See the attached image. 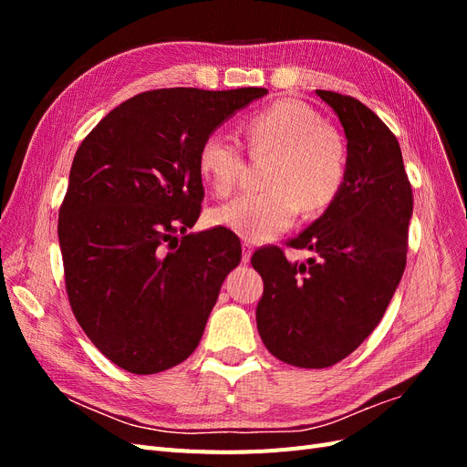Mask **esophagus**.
Wrapping results in <instances>:
<instances>
[{
  "label": "esophagus",
  "mask_w": 467,
  "mask_h": 467,
  "mask_svg": "<svg viewBox=\"0 0 467 467\" xmlns=\"http://www.w3.org/2000/svg\"><path fill=\"white\" fill-rule=\"evenodd\" d=\"M251 255H253V245L247 244V242H244V244H242V261H244V263H249V261H251Z\"/></svg>",
  "instance_id": "34e87169"
}]
</instances>
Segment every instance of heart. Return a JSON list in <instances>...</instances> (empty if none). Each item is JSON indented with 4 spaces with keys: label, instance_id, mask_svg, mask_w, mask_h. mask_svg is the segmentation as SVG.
Wrapping results in <instances>:
<instances>
[{
    "label": "heart",
    "instance_id": "heart-1",
    "mask_svg": "<svg viewBox=\"0 0 467 467\" xmlns=\"http://www.w3.org/2000/svg\"><path fill=\"white\" fill-rule=\"evenodd\" d=\"M253 155H273L263 192H249L218 206L212 223L247 242H268L286 232L304 208L309 214L327 208L341 192L348 150L343 134L323 122L319 112L300 99L278 101L245 122ZM244 171V153L234 138L212 132L199 151V173L216 196H228Z\"/></svg>",
    "mask_w": 467,
    "mask_h": 467
}]
</instances>
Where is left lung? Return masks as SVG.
I'll return each instance as SVG.
<instances>
[{
    "label": "left lung",
    "mask_w": 467,
    "mask_h": 467,
    "mask_svg": "<svg viewBox=\"0 0 467 467\" xmlns=\"http://www.w3.org/2000/svg\"><path fill=\"white\" fill-rule=\"evenodd\" d=\"M343 124L348 169L341 192L290 247L316 259L290 263L282 249L255 251L263 278L257 329L278 360L327 368L368 337L405 271L413 192L398 138L358 99L316 91Z\"/></svg>",
    "instance_id": "left-lung-1"
}]
</instances>
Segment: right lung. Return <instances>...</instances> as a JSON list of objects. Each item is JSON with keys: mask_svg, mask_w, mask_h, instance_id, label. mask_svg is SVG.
<instances>
[{"mask_svg": "<svg viewBox=\"0 0 467 467\" xmlns=\"http://www.w3.org/2000/svg\"><path fill=\"white\" fill-rule=\"evenodd\" d=\"M266 93H140L78 148L58 218L66 290L81 329L122 370L158 374L199 347L222 282L242 261L230 230L187 234L204 199L199 151Z\"/></svg>", "mask_w": 467, "mask_h": 467, "instance_id": "1", "label": "right lung"}]
</instances>
